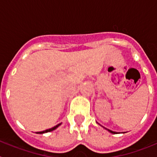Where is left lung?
<instances>
[{
    "label": "left lung",
    "mask_w": 157,
    "mask_h": 157,
    "mask_svg": "<svg viewBox=\"0 0 157 157\" xmlns=\"http://www.w3.org/2000/svg\"><path fill=\"white\" fill-rule=\"evenodd\" d=\"M104 128L105 129V130H108V131H109V132L110 133H112V134H117V132H115V131H112V130H109V129H107V128H105V127H104Z\"/></svg>",
    "instance_id": "left-lung-1"
}]
</instances>
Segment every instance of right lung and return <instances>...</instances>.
Wrapping results in <instances>:
<instances>
[{
	"label": "right lung",
	"mask_w": 157,
	"mask_h": 157,
	"mask_svg": "<svg viewBox=\"0 0 157 157\" xmlns=\"http://www.w3.org/2000/svg\"><path fill=\"white\" fill-rule=\"evenodd\" d=\"M61 125V123H59V124H57L56 126H55V127H52V128L50 129H48V130H43V131H40V132H37V134H45V133H48V132H50V131H52V130H56V128H57L59 126Z\"/></svg>",
	"instance_id": "1"
}]
</instances>
